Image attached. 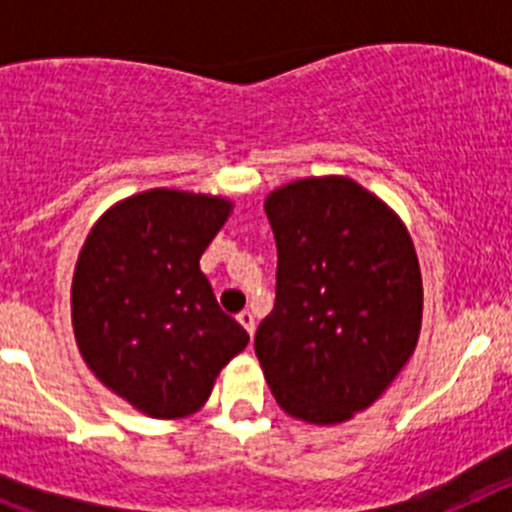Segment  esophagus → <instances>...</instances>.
Segmentation results:
<instances>
[{
	"label": "esophagus",
	"mask_w": 512,
	"mask_h": 512,
	"mask_svg": "<svg viewBox=\"0 0 512 512\" xmlns=\"http://www.w3.org/2000/svg\"><path fill=\"white\" fill-rule=\"evenodd\" d=\"M238 323L248 330V336H253V330H256V318H253L251 310H241L238 312Z\"/></svg>",
	"instance_id": "34e87169"
}]
</instances>
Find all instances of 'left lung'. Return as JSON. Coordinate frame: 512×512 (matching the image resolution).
<instances>
[{
	"mask_svg": "<svg viewBox=\"0 0 512 512\" xmlns=\"http://www.w3.org/2000/svg\"><path fill=\"white\" fill-rule=\"evenodd\" d=\"M277 300L256 356L279 408L343 423L369 408L415 351L423 282L400 217L343 176L300 179L266 197Z\"/></svg>",
	"mask_w": 512,
	"mask_h": 512,
	"instance_id": "8db88e82",
	"label": "left lung"
}]
</instances>
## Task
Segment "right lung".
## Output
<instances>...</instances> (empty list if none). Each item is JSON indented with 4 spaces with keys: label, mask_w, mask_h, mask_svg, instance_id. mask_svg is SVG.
Segmentation results:
<instances>
[{
    "label": "right lung",
    "mask_w": 512,
    "mask_h": 512,
    "mask_svg": "<svg viewBox=\"0 0 512 512\" xmlns=\"http://www.w3.org/2000/svg\"><path fill=\"white\" fill-rule=\"evenodd\" d=\"M228 215L220 197L151 189L104 212L79 253L71 315L81 356L151 418L194 413L248 343L200 271Z\"/></svg>",
    "instance_id": "add662e5"
}]
</instances>
